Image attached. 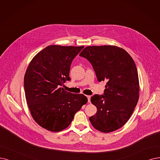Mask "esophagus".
Here are the masks:
<instances>
[{"instance_id":"1","label":"esophagus","mask_w":160,"mask_h":160,"mask_svg":"<svg viewBox=\"0 0 160 160\" xmlns=\"http://www.w3.org/2000/svg\"><path fill=\"white\" fill-rule=\"evenodd\" d=\"M87 97L88 98V102H91V96H87Z\"/></svg>"}]
</instances>
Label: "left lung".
I'll return each instance as SVG.
<instances>
[{"label": "left lung", "instance_id": "obj_1", "mask_svg": "<svg viewBox=\"0 0 160 160\" xmlns=\"http://www.w3.org/2000/svg\"><path fill=\"white\" fill-rule=\"evenodd\" d=\"M92 64L98 81L107 80L104 95L95 94L91 102L97 112L89 118L93 127L110 132L122 127L139 98L137 69L126 50L116 46L87 47L79 54Z\"/></svg>", "mask_w": 160, "mask_h": 160}]
</instances>
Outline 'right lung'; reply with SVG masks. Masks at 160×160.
<instances>
[{"instance_id": "add662e5", "label": "right lung", "mask_w": 160, "mask_h": 160, "mask_svg": "<svg viewBox=\"0 0 160 160\" xmlns=\"http://www.w3.org/2000/svg\"><path fill=\"white\" fill-rule=\"evenodd\" d=\"M84 48L50 45L31 60L24 76V89L32 118L42 128L59 132L71 124L74 115L88 102L82 94L61 88L69 76L72 60Z\"/></svg>"}]
</instances>
